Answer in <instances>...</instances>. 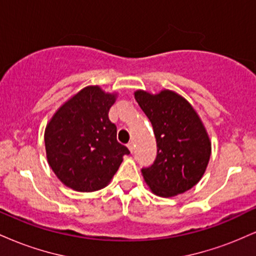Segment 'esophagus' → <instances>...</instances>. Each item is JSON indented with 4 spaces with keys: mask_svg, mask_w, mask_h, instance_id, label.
<instances>
[{
    "mask_svg": "<svg viewBox=\"0 0 256 256\" xmlns=\"http://www.w3.org/2000/svg\"><path fill=\"white\" fill-rule=\"evenodd\" d=\"M128 149H130V152H134V143H132V142H130V143H128Z\"/></svg>",
    "mask_w": 256,
    "mask_h": 256,
    "instance_id": "1",
    "label": "esophagus"
}]
</instances>
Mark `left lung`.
<instances>
[{
    "instance_id": "left-lung-1",
    "label": "left lung",
    "mask_w": 256,
    "mask_h": 256,
    "mask_svg": "<svg viewBox=\"0 0 256 256\" xmlns=\"http://www.w3.org/2000/svg\"><path fill=\"white\" fill-rule=\"evenodd\" d=\"M137 104L150 120L158 154L142 168L146 183L161 198L183 194L202 178L210 158V140L198 113L184 98L171 90L156 95L137 90Z\"/></svg>"
}]
</instances>
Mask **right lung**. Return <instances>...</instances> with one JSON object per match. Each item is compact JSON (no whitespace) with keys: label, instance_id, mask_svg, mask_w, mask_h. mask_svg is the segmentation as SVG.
Wrapping results in <instances>:
<instances>
[{"label":"right lung","instance_id":"add662e5","mask_svg":"<svg viewBox=\"0 0 256 256\" xmlns=\"http://www.w3.org/2000/svg\"><path fill=\"white\" fill-rule=\"evenodd\" d=\"M116 94L86 86L58 108L44 132L46 158L56 177L76 192L102 189L130 154L108 118Z\"/></svg>","mask_w":256,"mask_h":256}]
</instances>
